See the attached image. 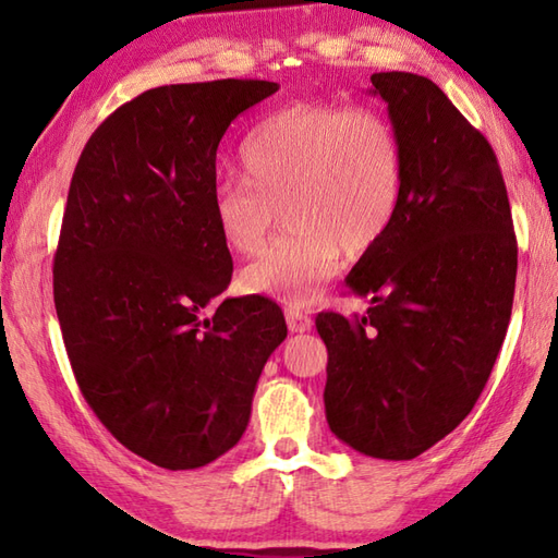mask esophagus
Wrapping results in <instances>:
<instances>
[{"mask_svg":"<svg viewBox=\"0 0 558 558\" xmlns=\"http://www.w3.org/2000/svg\"><path fill=\"white\" fill-rule=\"evenodd\" d=\"M286 318H288V328L292 330V333H304V330L312 328V316L298 310V306H290V310L286 312Z\"/></svg>","mask_w":558,"mask_h":558,"instance_id":"esophagus-1","label":"esophagus"}]
</instances>
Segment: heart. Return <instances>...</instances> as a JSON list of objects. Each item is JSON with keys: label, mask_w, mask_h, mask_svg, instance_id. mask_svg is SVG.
<instances>
[{"label": "heart", "mask_w": 558, "mask_h": 558, "mask_svg": "<svg viewBox=\"0 0 558 558\" xmlns=\"http://www.w3.org/2000/svg\"><path fill=\"white\" fill-rule=\"evenodd\" d=\"M242 180L213 192V222L232 254L252 256L282 213V232L242 270L248 292L306 306L342 252L381 244L402 196V146L374 108L304 102L272 112L236 148Z\"/></svg>", "instance_id": "1"}]
</instances>
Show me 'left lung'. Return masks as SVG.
<instances>
[{
    "instance_id": "left-lung-1",
    "label": "left lung",
    "mask_w": 558,
    "mask_h": 558,
    "mask_svg": "<svg viewBox=\"0 0 558 558\" xmlns=\"http://www.w3.org/2000/svg\"><path fill=\"white\" fill-rule=\"evenodd\" d=\"M402 146V196L348 288L364 316L322 312L326 420L342 444L412 460L475 408L511 322L518 244L501 168L434 81L372 76Z\"/></svg>"
}]
</instances>
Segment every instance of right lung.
<instances>
[{
	"label": "right lung",
	"instance_id": "obj_1",
	"mask_svg": "<svg viewBox=\"0 0 558 558\" xmlns=\"http://www.w3.org/2000/svg\"><path fill=\"white\" fill-rule=\"evenodd\" d=\"M278 83L222 78L141 93L105 120L71 177L54 310L83 398L132 453L194 470L240 441L264 364L288 338L266 298H228L213 222L216 150Z\"/></svg>",
	"mask_w": 558,
	"mask_h": 558
}]
</instances>
